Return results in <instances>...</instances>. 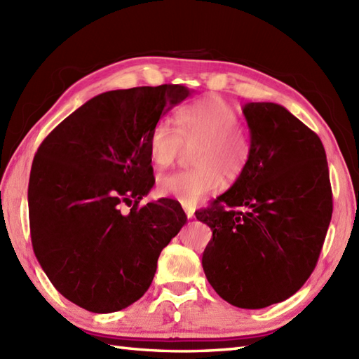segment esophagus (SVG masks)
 <instances>
[{"mask_svg":"<svg viewBox=\"0 0 359 359\" xmlns=\"http://www.w3.org/2000/svg\"><path fill=\"white\" fill-rule=\"evenodd\" d=\"M182 207H184V211H185V215H187L188 219H191L194 216V211H196L194 205H191V203H182Z\"/></svg>","mask_w":359,"mask_h":359,"instance_id":"34e87169","label":"esophagus"}]
</instances>
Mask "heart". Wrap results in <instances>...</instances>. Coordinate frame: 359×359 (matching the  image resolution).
I'll return each instance as SVG.
<instances>
[{"instance_id": "obj_1", "label": "heart", "mask_w": 359, "mask_h": 359, "mask_svg": "<svg viewBox=\"0 0 359 359\" xmlns=\"http://www.w3.org/2000/svg\"><path fill=\"white\" fill-rule=\"evenodd\" d=\"M239 112L224 97L210 94L175 112L172 123L158 121L148 135V152L158 168L171 166L191 149L194 168L163 174L157 179L158 193L194 203L217 191L226 182L245 172L251 158V139L239 125Z\"/></svg>"}]
</instances>
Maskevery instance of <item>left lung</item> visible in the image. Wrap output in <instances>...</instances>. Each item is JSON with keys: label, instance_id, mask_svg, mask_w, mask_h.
I'll return each mask as SVG.
<instances>
[{"label": "left lung", "instance_id": "1", "mask_svg": "<svg viewBox=\"0 0 359 359\" xmlns=\"http://www.w3.org/2000/svg\"><path fill=\"white\" fill-rule=\"evenodd\" d=\"M251 158L210 207L196 211L212 238L202 266L216 293L239 309L294 294L315 270L333 201L319 137L276 103H247Z\"/></svg>", "mask_w": 359, "mask_h": 359}]
</instances>
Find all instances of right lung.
<instances>
[{"label":"right lung","instance_id":"right-lung-1","mask_svg":"<svg viewBox=\"0 0 359 359\" xmlns=\"http://www.w3.org/2000/svg\"><path fill=\"white\" fill-rule=\"evenodd\" d=\"M189 89H117L90 98L46 137L29 179L34 253L52 285L93 313L149 288L162 250L187 224L180 203L139 207L154 185L148 135ZM123 204L132 207L121 213Z\"/></svg>","mask_w":359,"mask_h":359}]
</instances>
